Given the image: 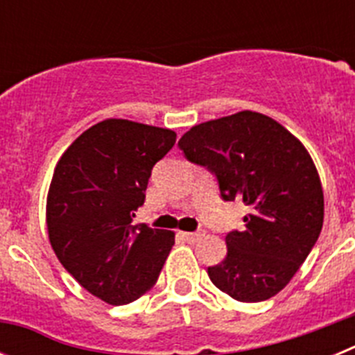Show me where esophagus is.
Masks as SVG:
<instances>
[{
	"mask_svg": "<svg viewBox=\"0 0 355 355\" xmlns=\"http://www.w3.org/2000/svg\"><path fill=\"white\" fill-rule=\"evenodd\" d=\"M181 236L187 241H190V243H193V241L199 240L200 236H205V229H199V231H193V233H181Z\"/></svg>",
	"mask_w": 355,
	"mask_h": 355,
	"instance_id": "1",
	"label": "esophagus"
}]
</instances>
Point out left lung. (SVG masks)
<instances>
[{"mask_svg": "<svg viewBox=\"0 0 355 355\" xmlns=\"http://www.w3.org/2000/svg\"><path fill=\"white\" fill-rule=\"evenodd\" d=\"M178 146L188 162L215 175L222 199L249 209L245 227L225 236L224 261L208 266L211 283L240 302L274 297L306 261L324 225V192L306 147L250 110L197 124Z\"/></svg>", "mask_w": 355, "mask_h": 355, "instance_id": "1", "label": "left lung"}]
</instances>
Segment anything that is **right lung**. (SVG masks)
Listing matches in <instances>:
<instances>
[{
    "mask_svg": "<svg viewBox=\"0 0 355 355\" xmlns=\"http://www.w3.org/2000/svg\"><path fill=\"white\" fill-rule=\"evenodd\" d=\"M175 133L126 119H106L78 137L58 159L46 222L58 261L78 283L112 306L153 288L174 233L133 225L156 162Z\"/></svg>",
    "mask_w": 355,
    "mask_h": 355,
    "instance_id": "add662e5",
    "label": "right lung"
}]
</instances>
